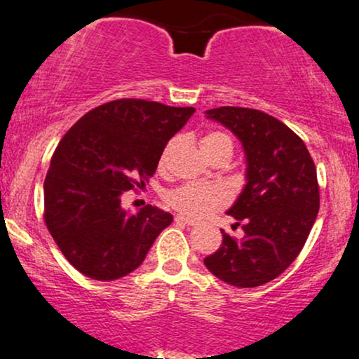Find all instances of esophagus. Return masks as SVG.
I'll use <instances>...</instances> for the list:
<instances>
[{
	"instance_id": "obj_1",
	"label": "esophagus",
	"mask_w": 359,
	"mask_h": 359,
	"mask_svg": "<svg viewBox=\"0 0 359 359\" xmlns=\"http://www.w3.org/2000/svg\"><path fill=\"white\" fill-rule=\"evenodd\" d=\"M176 222L178 224H184V225H195L196 220L190 219V217H184V215H176Z\"/></svg>"
}]
</instances>
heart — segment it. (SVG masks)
I'll return each instance as SVG.
<instances>
[{
  "instance_id": "obj_1",
  "label": "heart",
  "mask_w": 359,
  "mask_h": 359,
  "mask_svg": "<svg viewBox=\"0 0 359 359\" xmlns=\"http://www.w3.org/2000/svg\"><path fill=\"white\" fill-rule=\"evenodd\" d=\"M172 142L164 149L161 154V164L166 159ZM200 147L203 156H210L217 151H227L232 156V140L222 132H212L200 140ZM164 200L176 212L187 217H203L217 208L227 203L229 195L219 184H201V183H187L181 187L172 188L164 195Z\"/></svg>"
}]
</instances>
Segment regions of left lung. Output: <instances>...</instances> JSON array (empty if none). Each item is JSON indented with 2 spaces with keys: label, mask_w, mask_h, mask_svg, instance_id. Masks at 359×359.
Here are the masks:
<instances>
[{
  "label": "left lung",
  "mask_w": 359,
  "mask_h": 359,
  "mask_svg": "<svg viewBox=\"0 0 359 359\" xmlns=\"http://www.w3.org/2000/svg\"><path fill=\"white\" fill-rule=\"evenodd\" d=\"M243 144L245 184L227 210L243 222V239L222 231L219 251L205 257L212 275L232 287L255 288L295 261L319 213L316 164L304 140L275 116L243 107L205 111Z\"/></svg>",
  "instance_id": "1"
}]
</instances>
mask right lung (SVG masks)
<instances>
[{
    "label": "right lung",
    "mask_w": 359,
    "mask_h": 359,
    "mask_svg": "<svg viewBox=\"0 0 359 359\" xmlns=\"http://www.w3.org/2000/svg\"><path fill=\"white\" fill-rule=\"evenodd\" d=\"M195 114L146 100H115L88 111L62 137L43 181V217L66 259L84 276L114 281L137 269L172 215L128 213L123 191L154 175L161 154Z\"/></svg>",
    "instance_id": "1"
}]
</instances>
